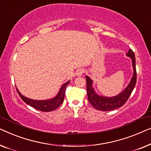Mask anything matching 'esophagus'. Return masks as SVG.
Segmentation results:
<instances>
[{
    "label": "esophagus",
    "instance_id": "esophagus-1",
    "mask_svg": "<svg viewBox=\"0 0 151 151\" xmlns=\"http://www.w3.org/2000/svg\"><path fill=\"white\" fill-rule=\"evenodd\" d=\"M85 73V71H84V70H83V69H78L77 71H76V75L77 76H81L83 74Z\"/></svg>",
    "mask_w": 151,
    "mask_h": 151
}]
</instances>
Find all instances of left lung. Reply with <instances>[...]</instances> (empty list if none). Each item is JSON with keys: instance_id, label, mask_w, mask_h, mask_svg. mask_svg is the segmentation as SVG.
Wrapping results in <instances>:
<instances>
[{"instance_id": "obj_1", "label": "left lung", "mask_w": 151, "mask_h": 151, "mask_svg": "<svg viewBox=\"0 0 151 151\" xmlns=\"http://www.w3.org/2000/svg\"><path fill=\"white\" fill-rule=\"evenodd\" d=\"M127 56L130 57L132 59L133 68V75L131 78L130 83L127 87L125 90L118 94V96L114 97H102L99 96L94 92V89L92 88V81L90 77L86 76L87 83V94H88V101L92 107L97 110L103 111H107L114 110L117 108L122 107L131 94L134 89L137 81V73L135 68V54L132 50L129 49V52L127 53Z\"/></svg>"}]
</instances>
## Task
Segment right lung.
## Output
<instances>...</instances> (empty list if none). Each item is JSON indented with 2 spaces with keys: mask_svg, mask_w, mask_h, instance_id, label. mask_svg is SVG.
<instances>
[{
  "mask_svg": "<svg viewBox=\"0 0 151 151\" xmlns=\"http://www.w3.org/2000/svg\"><path fill=\"white\" fill-rule=\"evenodd\" d=\"M69 83L70 81L63 84V86L61 88L59 94H57L56 97H55L52 99L45 100V101H35V100L28 99V98L22 96L19 92V91L17 88L16 90L18 92L19 96H20V97L22 99V100L24 103L28 104V105L33 107V108H35V109L39 110V111L48 112L53 111V110L57 109L62 104L63 100H64L65 89H66V87Z\"/></svg>",
  "mask_w": 151,
  "mask_h": 151,
  "instance_id": "obj_1",
  "label": "right lung"
}]
</instances>
